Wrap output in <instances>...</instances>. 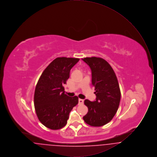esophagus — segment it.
<instances>
[{
    "label": "esophagus",
    "mask_w": 157,
    "mask_h": 157,
    "mask_svg": "<svg viewBox=\"0 0 157 157\" xmlns=\"http://www.w3.org/2000/svg\"><path fill=\"white\" fill-rule=\"evenodd\" d=\"M78 101H79V105L83 104V102H84L83 99H79Z\"/></svg>",
    "instance_id": "34e87169"
}]
</instances>
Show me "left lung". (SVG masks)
Listing matches in <instances>:
<instances>
[{
	"label": "left lung",
	"instance_id": "1",
	"mask_svg": "<svg viewBox=\"0 0 157 157\" xmlns=\"http://www.w3.org/2000/svg\"><path fill=\"white\" fill-rule=\"evenodd\" d=\"M82 60L90 67L92 85L97 96L94 102L85 100L88 112L83 119L90 126L102 127L112 120L118 109L121 99L118 81L106 60L99 57H87Z\"/></svg>",
	"mask_w": 157,
	"mask_h": 157
}]
</instances>
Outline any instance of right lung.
<instances>
[{"label": "right lung", "instance_id": "right-lung-1", "mask_svg": "<svg viewBox=\"0 0 157 157\" xmlns=\"http://www.w3.org/2000/svg\"><path fill=\"white\" fill-rule=\"evenodd\" d=\"M79 58L59 57L45 68L37 81L34 94V106L39 121L53 130L67 124L69 113L78 104V97L65 94L63 84L69 78L70 71Z\"/></svg>", "mask_w": 157, "mask_h": 157}]
</instances>
